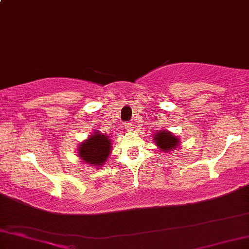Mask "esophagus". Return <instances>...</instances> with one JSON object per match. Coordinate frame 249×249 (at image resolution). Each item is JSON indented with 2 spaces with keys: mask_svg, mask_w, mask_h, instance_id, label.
<instances>
[{
  "mask_svg": "<svg viewBox=\"0 0 249 249\" xmlns=\"http://www.w3.org/2000/svg\"><path fill=\"white\" fill-rule=\"evenodd\" d=\"M124 128H125V129H127L128 131H131V130H133V124H130V122H127V124H124Z\"/></svg>",
  "mask_w": 249,
  "mask_h": 249,
  "instance_id": "34e87169",
  "label": "esophagus"
}]
</instances>
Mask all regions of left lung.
Masks as SVG:
<instances>
[{
    "mask_svg": "<svg viewBox=\"0 0 249 249\" xmlns=\"http://www.w3.org/2000/svg\"><path fill=\"white\" fill-rule=\"evenodd\" d=\"M153 141H155L156 145L158 146L159 150H161V151L166 153L172 151L173 149L178 148L180 142L178 136H174L173 134L167 130L158 131V133L155 135V137H153Z\"/></svg>",
    "mask_w": 249,
    "mask_h": 249,
    "instance_id": "8db88e82",
    "label": "left lung"
}]
</instances>
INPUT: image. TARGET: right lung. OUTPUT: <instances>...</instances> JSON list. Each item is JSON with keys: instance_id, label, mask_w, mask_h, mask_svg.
I'll list each match as a JSON object with an SVG mask.
<instances>
[{"instance_id": "1", "label": "right lung", "mask_w": 249, "mask_h": 249, "mask_svg": "<svg viewBox=\"0 0 249 249\" xmlns=\"http://www.w3.org/2000/svg\"><path fill=\"white\" fill-rule=\"evenodd\" d=\"M109 136L94 133L88 140L81 143L78 148V157L92 166H101L105 164L110 153Z\"/></svg>"}]
</instances>
